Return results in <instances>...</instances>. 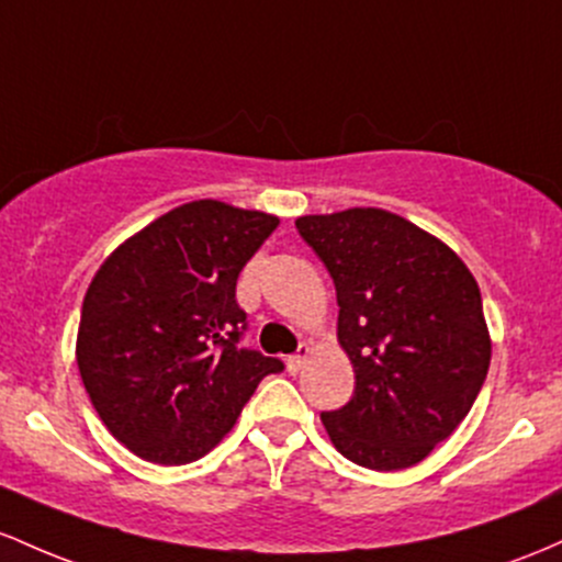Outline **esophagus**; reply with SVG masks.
<instances>
[{
  "label": "esophagus",
  "instance_id": "1",
  "mask_svg": "<svg viewBox=\"0 0 562 562\" xmlns=\"http://www.w3.org/2000/svg\"><path fill=\"white\" fill-rule=\"evenodd\" d=\"M307 358H311V348H307V345H300L297 352H294V356H289V358H286V369L292 371V374H297V371L302 369V366H305Z\"/></svg>",
  "mask_w": 562,
  "mask_h": 562
}]
</instances>
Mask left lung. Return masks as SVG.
<instances>
[{"mask_svg": "<svg viewBox=\"0 0 562 562\" xmlns=\"http://www.w3.org/2000/svg\"><path fill=\"white\" fill-rule=\"evenodd\" d=\"M337 289L356 390L324 412L334 449L369 470L422 462L481 393L491 339L481 289L443 241L384 210L300 217Z\"/></svg>", "mask_w": 562, "mask_h": 562, "instance_id": "obj_1", "label": "left lung"}]
</instances>
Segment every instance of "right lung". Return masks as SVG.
<instances>
[{"mask_svg": "<svg viewBox=\"0 0 562 562\" xmlns=\"http://www.w3.org/2000/svg\"><path fill=\"white\" fill-rule=\"evenodd\" d=\"M279 217L191 201L100 265L85 294L77 363L119 443L154 464H188L236 425L279 358L241 348L236 281Z\"/></svg>", "mask_w": 562, "mask_h": 562, "instance_id": "add662e5", "label": "right lung"}]
</instances>
